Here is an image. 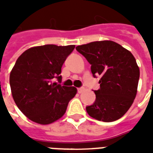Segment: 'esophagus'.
I'll use <instances>...</instances> for the list:
<instances>
[{
	"instance_id": "34e87169",
	"label": "esophagus",
	"mask_w": 153,
	"mask_h": 153,
	"mask_svg": "<svg viewBox=\"0 0 153 153\" xmlns=\"http://www.w3.org/2000/svg\"><path fill=\"white\" fill-rule=\"evenodd\" d=\"M84 91H85V88H84V87H79V88H77V91H78V93H82Z\"/></svg>"
}]
</instances>
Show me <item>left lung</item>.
<instances>
[{"label": "left lung", "mask_w": 153, "mask_h": 153, "mask_svg": "<svg viewBox=\"0 0 153 153\" xmlns=\"http://www.w3.org/2000/svg\"><path fill=\"white\" fill-rule=\"evenodd\" d=\"M76 49L91 66L94 77L100 76L96 100L86 106L91 117L103 122L119 120L134 102L139 80V68L134 55L113 41H96Z\"/></svg>", "instance_id": "8db88e82"}]
</instances>
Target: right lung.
Masks as SVG:
<instances>
[{
    "label": "right lung",
    "mask_w": 153,
    "mask_h": 153,
    "mask_svg": "<svg viewBox=\"0 0 153 153\" xmlns=\"http://www.w3.org/2000/svg\"><path fill=\"white\" fill-rule=\"evenodd\" d=\"M75 45L47 44L25 51L16 60L10 75V85L16 105L27 118L48 124L66 112L76 89L62 82V66Z\"/></svg>",
    "instance_id": "right-lung-1"
}]
</instances>
